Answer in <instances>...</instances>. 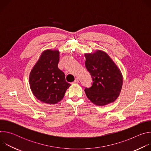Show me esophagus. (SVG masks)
<instances>
[{
	"mask_svg": "<svg viewBox=\"0 0 151 151\" xmlns=\"http://www.w3.org/2000/svg\"><path fill=\"white\" fill-rule=\"evenodd\" d=\"M79 83V79L78 78H76L75 81L73 82L72 83Z\"/></svg>",
	"mask_w": 151,
	"mask_h": 151,
	"instance_id": "obj_1",
	"label": "esophagus"
}]
</instances>
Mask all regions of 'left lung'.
<instances>
[{"label": "left lung", "mask_w": 151, "mask_h": 151, "mask_svg": "<svg viewBox=\"0 0 151 151\" xmlns=\"http://www.w3.org/2000/svg\"><path fill=\"white\" fill-rule=\"evenodd\" d=\"M85 66L93 78L91 87L85 88L88 99L95 105L114 103L122 87V75L118 66L106 52L97 50L84 54Z\"/></svg>", "instance_id": "8db88e82"}]
</instances>
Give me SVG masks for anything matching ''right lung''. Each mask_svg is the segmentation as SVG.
I'll list each match as a JSON object with an SVG mask.
<instances>
[{
	"label": "right lung",
	"mask_w": 151,
	"mask_h": 151,
	"mask_svg": "<svg viewBox=\"0 0 151 151\" xmlns=\"http://www.w3.org/2000/svg\"><path fill=\"white\" fill-rule=\"evenodd\" d=\"M59 54L58 50L43 51L29 75L32 93L37 100L47 104H55L60 101L71 85L58 68Z\"/></svg>",
	"instance_id": "obj_1"
}]
</instances>
